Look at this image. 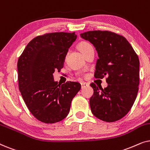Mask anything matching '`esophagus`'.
<instances>
[{
    "label": "esophagus",
    "mask_w": 150,
    "mask_h": 150,
    "mask_svg": "<svg viewBox=\"0 0 150 150\" xmlns=\"http://www.w3.org/2000/svg\"><path fill=\"white\" fill-rule=\"evenodd\" d=\"M81 84L82 88H83V87H86V86L89 85V84H88L87 83H85V82H82V83H81Z\"/></svg>",
    "instance_id": "1"
}]
</instances>
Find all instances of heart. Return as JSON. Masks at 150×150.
<instances>
[{
  "label": "heart",
  "mask_w": 150,
  "mask_h": 150,
  "mask_svg": "<svg viewBox=\"0 0 150 150\" xmlns=\"http://www.w3.org/2000/svg\"><path fill=\"white\" fill-rule=\"evenodd\" d=\"M92 48V46L88 42H83L80 43L79 45V50L82 53H83V54L85 53L88 50H89V48Z\"/></svg>",
  "instance_id": "heart-1"
}]
</instances>
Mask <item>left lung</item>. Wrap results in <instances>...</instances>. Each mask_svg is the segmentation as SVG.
<instances>
[{
    "label": "left lung",
    "mask_w": 150,
    "mask_h": 150,
    "mask_svg": "<svg viewBox=\"0 0 150 150\" xmlns=\"http://www.w3.org/2000/svg\"><path fill=\"white\" fill-rule=\"evenodd\" d=\"M97 50L94 76L106 79L108 86L102 89L92 83L93 95L89 100L92 113L106 122H116L131 109L138 93L139 59L124 37L108 30H92L81 33Z\"/></svg>",
    "instance_id": "1"
}]
</instances>
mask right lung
<instances>
[{
  "instance_id": "obj_1",
  "label": "right lung",
  "mask_w": 150,
  "mask_h": 150,
  "mask_svg": "<svg viewBox=\"0 0 150 150\" xmlns=\"http://www.w3.org/2000/svg\"><path fill=\"white\" fill-rule=\"evenodd\" d=\"M75 33H51L30 41L18 61L19 89L26 106L36 119L54 124L65 119L81 84L60 85L53 73L60 71L68 50L76 40Z\"/></svg>"
}]
</instances>
